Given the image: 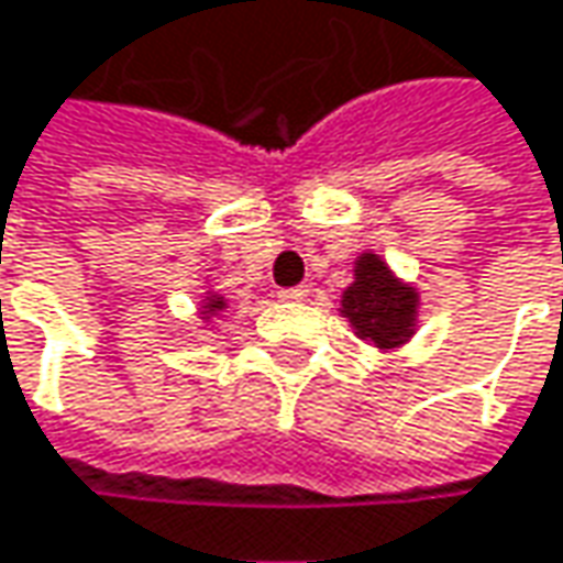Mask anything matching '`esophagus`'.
I'll return each mask as SVG.
<instances>
[{
  "label": "esophagus",
  "instance_id": "34e87169",
  "mask_svg": "<svg viewBox=\"0 0 563 563\" xmlns=\"http://www.w3.org/2000/svg\"><path fill=\"white\" fill-rule=\"evenodd\" d=\"M306 296H309V289H306V286H289V289H280V292H277V299H280V302H302Z\"/></svg>",
  "mask_w": 563,
  "mask_h": 563
}]
</instances>
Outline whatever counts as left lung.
Wrapping results in <instances>:
<instances>
[{
  "mask_svg": "<svg viewBox=\"0 0 563 563\" xmlns=\"http://www.w3.org/2000/svg\"><path fill=\"white\" fill-rule=\"evenodd\" d=\"M338 312L351 322L357 338L393 351L416 334L419 292L399 280L380 254L367 251L354 261V283L341 292Z\"/></svg>",
  "mask_w": 563,
  "mask_h": 563,
  "instance_id": "left-lung-1",
  "label": "left lung"
}]
</instances>
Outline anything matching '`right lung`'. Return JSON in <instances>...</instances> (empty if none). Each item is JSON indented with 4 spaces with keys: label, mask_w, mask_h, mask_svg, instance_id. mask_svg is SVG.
<instances>
[{
    "label": "right lung",
    "mask_w": 563,
    "mask_h": 563,
    "mask_svg": "<svg viewBox=\"0 0 563 563\" xmlns=\"http://www.w3.org/2000/svg\"><path fill=\"white\" fill-rule=\"evenodd\" d=\"M225 309H229V299H225V296H219V292H206L199 316L209 322V319H216V316H219V312H225Z\"/></svg>",
    "instance_id": "add662e5"
}]
</instances>
